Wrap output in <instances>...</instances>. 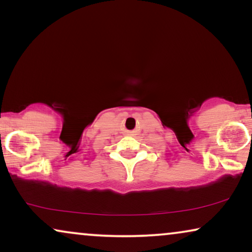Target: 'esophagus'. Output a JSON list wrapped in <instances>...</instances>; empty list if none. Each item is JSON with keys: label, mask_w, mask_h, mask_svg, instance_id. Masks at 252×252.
I'll list each match as a JSON object with an SVG mask.
<instances>
[{"label": "esophagus", "mask_w": 252, "mask_h": 252, "mask_svg": "<svg viewBox=\"0 0 252 252\" xmlns=\"http://www.w3.org/2000/svg\"><path fill=\"white\" fill-rule=\"evenodd\" d=\"M128 134H130V133H128Z\"/></svg>", "instance_id": "esophagus-1"}]
</instances>
